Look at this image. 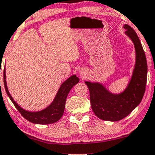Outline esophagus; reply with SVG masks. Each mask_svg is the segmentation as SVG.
<instances>
[{"instance_id":"1","label":"esophagus","mask_w":155,"mask_h":155,"mask_svg":"<svg viewBox=\"0 0 155 155\" xmlns=\"http://www.w3.org/2000/svg\"><path fill=\"white\" fill-rule=\"evenodd\" d=\"M80 74H81V75L84 74V72H83V71H80Z\"/></svg>"}]
</instances>
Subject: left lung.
<instances>
[{
    "label": "left lung",
    "mask_w": 155,
    "mask_h": 155,
    "mask_svg": "<svg viewBox=\"0 0 155 155\" xmlns=\"http://www.w3.org/2000/svg\"><path fill=\"white\" fill-rule=\"evenodd\" d=\"M125 35L130 37L135 49V64L127 87L120 93H113L101 83L85 81L90 91L93 113L98 118L118 121L127 117L140 103L146 90L147 62L145 53L137 34L132 27L124 25Z\"/></svg>",
    "instance_id": "obj_1"
}]
</instances>
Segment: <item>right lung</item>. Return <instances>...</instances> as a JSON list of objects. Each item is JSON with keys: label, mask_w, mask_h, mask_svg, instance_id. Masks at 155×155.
I'll list each match as a JSON object with an SVG mask.
<instances>
[{"label": "right lung", "mask_w": 155, "mask_h": 155, "mask_svg": "<svg viewBox=\"0 0 155 155\" xmlns=\"http://www.w3.org/2000/svg\"><path fill=\"white\" fill-rule=\"evenodd\" d=\"M79 79L76 75H72L71 76H70L67 80L64 81L61 84L60 87L57 91V95L55 96V98H54V100L49 106H48L46 108L43 109V110H40V111L31 112L20 107V106L15 102L12 96L10 95L7 85H6V70L5 68L3 71V83H4L5 90H6V93H7L8 96L9 97L10 100L15 105V107L17 108V110L23 115V118L28 120V121L33 124H54L58 121L59 119L62 118L64 113L66 98H67L68 93L71 90V88L79 82Z\"/></svg>", "instance_id": "add662e5"}]
</instances>
